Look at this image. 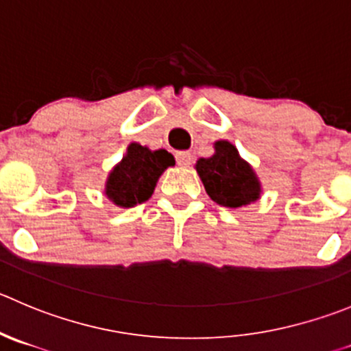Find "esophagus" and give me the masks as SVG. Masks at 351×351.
Here are the masks:
<instances>
[{"label":"esophagus","instance_id":"obj_1","mask_svg":"<svg viewBox=\"0 0 351 351\" xmlns=\"http://www.w3.org/2000/svg\"><path fill=\"white\" fill-rule=\"evenodd\" d=\"M176 160H178V163L181 167H189L193 162V155L189 152H179L176 153Z\"/></svg>","mask_w":351,"mask_h":351}]
</instances>
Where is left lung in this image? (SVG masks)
<instances>
[{"mask_svg": "<svg viewBox=\"0 0 351 351\" xmlns=\"http://www.w3.org/2000/svg\"><path fill=\"white\" fill-rule=\"evenodd\" d=\"M215 153L196 162V172L205 191L215 203L228 208H241L256 202L262 193L258 178L248 162L239 156L229 141H217Z\"/></svg>", "mask_w": 351, "mask_h": 351, "instance_id": "obj_1", "label": "left lung"}]
</instances>
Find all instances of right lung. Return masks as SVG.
<instances>
[{
  "mask_svg": "<svg viewBox=\"0 0 351 351\" xmlns=\"http://www.w3.org/2000/svg\"><path fill=\"white\" fill-rule=\"evenodd\" d=\"M176 163L167 149L152 152L139 143H131L128 153L112 169L105 184V195L120 208L145 203L152 198L163 170Z\"/></svg>",
  "mask_w": 351,
  "mask_h": 351,
  "instance_id": "1",
  "label": "right lung"
}]
</instances>
